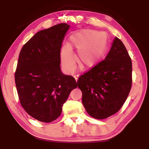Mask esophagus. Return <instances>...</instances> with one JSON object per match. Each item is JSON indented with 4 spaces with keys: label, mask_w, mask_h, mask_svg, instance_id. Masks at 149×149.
<instances>
[{
    "label": "esophagus",
    "mask_w": 149,
    "mask_h": 149,
    "mask_svg": "<svg viewBox=\"0 0 149 149\" xmlns=\"http://www.w3.org/2000/svg\"><path fill=\"white\" fill-rule=\"evenodd\" d=\"M79 75H78V74H77V75H74V78H75V81H77V79H78V77H79Z\"/></svg>",
    "instance_id": "34e87169"
}]
</instances>
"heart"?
I'll return each instance as SVG.
<instances>
[{"label":"heart","instance_id":"obj_1","mask_svg":"<svg viewBox=\"0 0 149 149\" xmlns=\"http://www.w3.org/2000/svg\"><path fill=\"white\" fill-rule=\"evenodd\" d=\"M95 30H84L72 35L68 45H64L61 50V61L65 70L72 72L75 67V58L72 49L77 50V60L81 69H89L98 64L107 49L106 35Z\"/></svg>","mask_w":149,"mask_h":149}]
</instances>
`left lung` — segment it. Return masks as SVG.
<instances>
[{"label":"left lung","mask_w":149,"mask_h":149,"mask_svg":"<svg viewBox=\"0 0 149 149\" xmlns=\"http://www.w3.org/2000/svg\"><path fill=\"white\" fill-rule=\"evenodd\" d=\"M82 102L96 119L114 115L122 107L132 85V62L121 40L116 37L109 53L77 79Z\"/></svg>","instance_id":"obj_1"}]
</instances>
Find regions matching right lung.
<instances>
[{"label":"right lung","mask_w":149,"mask_h":149,"mask_svg":"<svg viewBox=\"0 0 149 149\" xmlns=\"http://www.w3.org/2000/svg\"><path fill=\"white\" fill-rule=\"evenodd\" d=\"M70 26L62 23L37 33L22 47L15 72L22 107L35 119L50 123L62 113L75 78L60 70V50Z\"/></svg>","instance_id":"add662e5"}]
</instances>
